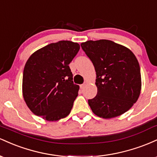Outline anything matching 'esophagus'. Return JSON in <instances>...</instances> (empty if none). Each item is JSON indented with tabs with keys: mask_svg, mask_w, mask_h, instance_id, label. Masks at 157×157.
Segmentation results:
<instances>
[{
	"mask_svg": "<svg viewBox=\"0 0 157 157\" xmlns=\"http://www.w3.org/2000/svg\"><path fill=\"white\" fill-rule=\"evenodd\" d=\"M86 83H84V84H82V85H80V89H83L84 88L86 87Z\"/></svg>",
	"mask_w": 157,
	"mask_h": 157,
	"instance_id": "1",
	"label": "esophagus"
}]
</instances>
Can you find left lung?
<instances>
[{"mask_svg": "<svg viewBox=\"0 0 157 157\" xmlns=\"http://www.w3.org/2000/svg\"><path fill=\"white\" fill-rule=\"evenodd\" d=\"M81 47L96 71L97 96L89 100L93 113L111 119L128 111L137 101L142 89L140 64L134 54L109 40H88Z\"/></svg>", "mask_w": 157, "mask_h": 157, "instance_id": "1", "label": "left lung"}]
</instances>
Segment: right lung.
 <instances>
[{
    "label": "right lung",
    "mask_w": 157,
    "mask_h": 157,
    "mask_svg": "<svg viewBox=\"0 0 157 157\" xmlns=\"http://www.w3.org/2000/svg\"><path fill=\"white\" fill-rule=\"evenodd\" d=\"M80 50L69 40L52 43L29 57L23 74L24 101L34 114L57 121L71 112L80 86L74 84L68 64Z\"/></svg>",
    "instance_id": "obj_1"
}]
</instances>
